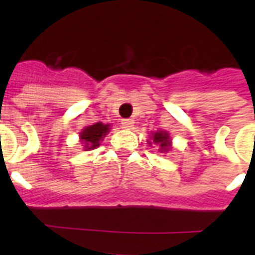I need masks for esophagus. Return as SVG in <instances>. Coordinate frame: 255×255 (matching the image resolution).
<instances>
[{
	"label": "esophagus",
	"instance_id": "obj_1",
	"mask_svg": "<svg viewBox=\"0 0 255 255\" xmlns=\"http://www.w3.org/2000/svg\"><path fill=\"white\" fill-rule=\"evenodd\" d=\"M133 120L132 119H124L123 122H122V127L126 128V129H131L132 127H133Z\"/></svg>",
	"mask_w": 255,
	"mask_h": 255
}]
</instances>
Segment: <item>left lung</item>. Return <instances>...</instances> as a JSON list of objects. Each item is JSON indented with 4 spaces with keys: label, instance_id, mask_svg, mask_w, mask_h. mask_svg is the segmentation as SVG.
I'll use <instances>...</instances> for the list:
<instances>
[{
    "label": "left lung",
    "instance_id": "1",
    "mask_svg": "<svg viewBox=\"0 0 255 255\" xmlns=\"http://www.w3.org/2000/svg\"><path fill=\"white\" fill-rule=\"evenodd\" d=\"M147 143L149 147H152V144H156L159 147L160 153H167L172 149V139H170L169 133L167 131H156L152 132L149 135V140H147Z\"/></svg>",
    "mask_w": 255,
    "mask_h": 255
}]
</instances>
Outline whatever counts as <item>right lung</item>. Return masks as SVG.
Here are the masks:
<instances>
[{
    "label": "right lung",
    "mask_w": 255,
    "mask_h": 255,
    "mask_svg": "<svg viewBox=\"0 0 255 255\" xmlns=\"http://www.w3.org/2000/svg\"><path fill=\"white\" fill-rule=\"evenodd\" d=\"M110 129L111 124H104L102 122L83 128L79 133V141L83 144V151H90L99 147L100 141H103Z\"/></svg>",
    "instance_id": "obj_1"
}]
</instances>
